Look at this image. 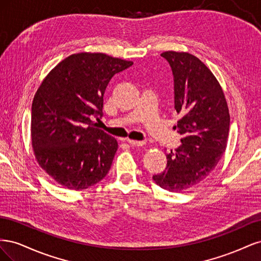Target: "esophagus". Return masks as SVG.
<instances>
[{
	"label": "esophagus",
	"instance_id": "1",
	"mask_svg": "<svg viewBox=\"0 0 261 261\" xmlns=\"http://www.w3.org/2000/svg\"><path fill=\"white\" fill-rule=\"evenodd\" d=\"M127 143L133 147H143L145 145V141H138V140H132V139H127Z\"/></svg>",
	"mask_w": 261,
	"mask_h": 261
}]
</instances>
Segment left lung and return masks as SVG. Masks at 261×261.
<instances>
[{
	"label": "left lung",
	"instance_id": "obj_1",
	"mask_svg": "<svg viewBox=\"0 0 261 261\" xmlns=\"http://www.w3.org/2000/svg\"><path fill=\"white\" fill-rule=\"evenodd\" d=\"M174 83V108L180 115L177 133L181 145L167 153V168L152 178L170 192H183L206 178L224 152L230 114L224 93L216 77L194 55L168 51Z\"/></svg>",
	"mask_w": 261,
	"mask_h": 261
}]
</instances>
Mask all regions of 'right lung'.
<instances>
[{
  "instance_id": "1",
  "label": "right lung",
  "mask_w": 261,
  "mask_h": 261,
  "mask_svg": "<svg viewBox=\"0 0 261 261\" xmlns=\"http://www.w3.org/2000/svg\"><path fill=\"white\" fill-rule=\"evenodd\" d=\"M133 62L103 53H78L46 76L31 108V140L40 167L62 186L75 191L103 178L117 141L98 128L103 94L111 78Z\"/></svg>"
}]
</instances>
